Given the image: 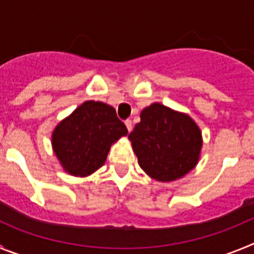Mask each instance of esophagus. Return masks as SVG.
Listing matches in <instances>:
<instances>
[{
	"label": "esophagus",
	"instance_id": "1",
	"mask_svg": "<svg viewBox=\"0 0 254 254\" xmlns=\"http://www.w3.org/2000/svg\"><path fill=\"white\" fill-rule=\"evenodd\" d=\"M125 125H126V127H127V129H128V132H131L132 131V121L131 120H126Z\"/></svg>",
	"mask_w": 254,
	"mask_h": 254
}]
</instances>
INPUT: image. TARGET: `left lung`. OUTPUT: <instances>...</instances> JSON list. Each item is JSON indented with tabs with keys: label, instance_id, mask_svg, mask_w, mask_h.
Returning <instances> with one entry per match:
<instances>
[{
	"label": "left lung",
	"instance_id": "left-lung-1",
	"mask_svg": "<svg viewBox=\"0 0 254 254\" xmlns=\"http://www.w3.org/2000/svg\"><path fill=\"white\" fill-rule=\"evenodd\" d=\"M141 122L128 134L138 164L151 178L172 182L196 167L201 132L187 114L155 103L141 112Z\"/></svg>",
	"mask_w": 254,
	"mask_h": 254
}]
</instances>
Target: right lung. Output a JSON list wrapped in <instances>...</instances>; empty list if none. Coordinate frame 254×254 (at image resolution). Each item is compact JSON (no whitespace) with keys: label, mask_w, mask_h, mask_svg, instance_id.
I'll use <instances>...</instances> for the list:
<instances>
[{"label":"right lung","mask_w":254,"mask_h":254,"mask_svg":"<svg viewBox=\"0 0 254 254\" xmlns=\"http://www.w3.org/2000/svg\"><path fill=\"white\" fill-rule=\"evenodd\" d=\"M126 134L113 107L90 100L56 127L52 143L64 170L85 177L102 167L112 143Z\"/></svg>","instance_id":"right-lung-1"}]
</instances>
